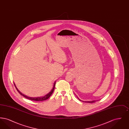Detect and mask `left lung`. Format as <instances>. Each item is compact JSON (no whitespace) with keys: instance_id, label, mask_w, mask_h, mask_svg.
I'll use <instances>...</instances> for the list:
<instances>
[{"instance_id":"1","label":"left lung","mask_w":129,"mask_h":129,"mask_svg":"<svg viewBox=\"0 0 129 129\" xmlns=\"http://www.w3.org/2000/svg\"><path fill=\"white\" fill-rule=\"evenodd\" d=\"M78 98V97H77ZM78 99H79V100L80 101H82L81 100H80L78 98ZM83 102V101H82ZM96 102V101H86V102H85V101H83V102H85V103H95V102Z\"/></svg>"}]
</instances>
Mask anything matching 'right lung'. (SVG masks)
Wrapping results in <instances>:
<instances>
[{
    "mask_svg": "<svg viewBox=\"0 0 129 129\" xmlns=\"http://www.w3.org/2000/svg\"><path fill=\"white\" fill-rule=\"evenodd\" d=\"M55 82H55L54 83V86H53V89H52V90H51L50 92H49L48 94H47V95H46L45 96H43V97H37V98H32V97H27V96H25V95H24L23 94H22L21 92H20V91H19L18 89L16 87V86H15V85L14 83V86H15V87H16V89H17V90L18 91V92L21 95H22L23 96H24V97H25V98L29 99V100H32V101H44V100H46L48 99L49 98V97L51 96V95L52 94L54 90V89H55Z\"/></svg>",
    "mask_w": 129,
    "mask_h": 129,
    "instance_id": "1",
    "label": "right lung"
}]
</instances>
